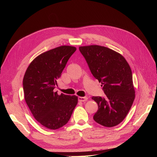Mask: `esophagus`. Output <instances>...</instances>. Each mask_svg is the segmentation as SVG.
Wrapping results in <instances>:
<instances>
[{"instance_id":"34e87169","label":"esophagus","mask_w":157,"mask_h":157,"mask_svg":"<svg viewBox=\"0 0 157 157\" xmlns=\"http://www.w3.org/2000/svg\"><path fill=\"white\" fill-rule=\"evenodd\" d=\"M78 99L79 101H81V102H84L88 100V98L87 97H78Z\"/></svg>"}]
</instances>
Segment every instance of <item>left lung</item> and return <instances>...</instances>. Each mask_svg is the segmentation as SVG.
Instances as JSON below:
<instances>
[{"instance_id": "left-lung-1", "label": "left lung", "mask_w": 157, "mask_h": 157, "mask_svg": "<svg viewBox=\"0 0 157 157\" xmlns=\"http://www.w3.org/2000/svg\"><path fill=\"white\" fill-rule=\"evenodd\" d=\"M94 77L101 82L105 98L93 96L98 110L94 120L105 127L119 124L135 99L132 70L121 54L99 45L80 46Z\"/></svg>"}]
</instances>
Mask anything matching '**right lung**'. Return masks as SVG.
<instances>
[{"instance_id":"right-lung-1","label":"right lung","mask_w":157,"mask_h":157,"mask_svg":"<svg viewBox=\"0 0 157 157\" xmlns=\"http://www.w3.org/2000/svg\"><path fill=\"white\" fill-rule=\"evenodd\" d=\"M77 48L61 46L33 59L23 77L24 98L33 116L41 125L56 130L65 125L77 105L78 97L54 92L58 80Z\"/></svg>"}]
</instances>
